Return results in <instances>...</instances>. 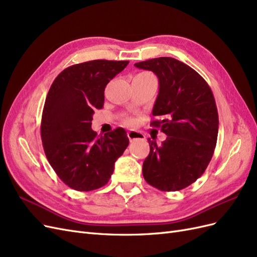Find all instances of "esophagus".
<instances>
[{
	"label": "esophagus",
	"instance_id": "esophagus-1",
	"mask_svg": "<svg viewBox=\"0 0 257 257\" xmlns=\"http://www.w3.org/2000/svg\"><path fill=\"white\" fill-rule=\"evenodd\" d=\"M127 136L129 138L130 141H135V140H143L144 136L139 133V131H135V130H130L127 133Z\"/></svg>",
	"mask_w": 257,
	"mask_h": 257
}]
</instances>
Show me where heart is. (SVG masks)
I'll list each match as a JSON object with an SVG mask.
<instances>
[{"label":"heart","mask_w":257,"mask_h":257,"mask_svg":"<svg viewBox=\"0 0 257 257\" xmlns=\"http://www.w3.org/2000/svg\"><path fill=\"white\" fill-rule=\"evenodd\" d=\"M140 74H148V73L144 72V73H140ZM123 123H124V124H133V123H134V120L130 119V118H126V119L123 120Z\"/></svg>","instance_id":"b5f03b06"}]
</instances>
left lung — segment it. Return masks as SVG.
Here are the masks:
<instances>
[{
	"label": "left lung",
	"mask_w": 257,
	"mask_h": 257,
	"mask_svg": "<svg viewBox=\"0 0 257 257\" xmlns=\"http://www.w3.org/2000/svg\"><path fill=\"white\" fill-rule=\"evenodd\" d=\"M155 73L159 92L151 126L167 139L150 142L143 177L163 192H175L193 184L206 171L213 156L218 134V114L210 86L201 75L174 58L160 57L135 64Z\"/></svg>",
	"instance_id": "8db88e82"
}]
</instances>
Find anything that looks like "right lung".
Masks as SVG:
<instances>
[{
	"label": "right lung",
	"instance_id": "add662e5",
	"mask_svg": "<svg viewBox=\"0 0 257 257\" xmlns=\"http://www.w3.org/2000/svg\"><path fill=\"white\" fill-rule=\"evenodd\" d=\"M128 63L92 60L71 65L49 88L41 122L44 152L59 179L78 192L104 186L129 144L122 128L101 137L91 129L94 111L103 107L106 85Z\"/></svg>",
	"mask_w": 257,
	"mask_h": 257
}]
</instances>
